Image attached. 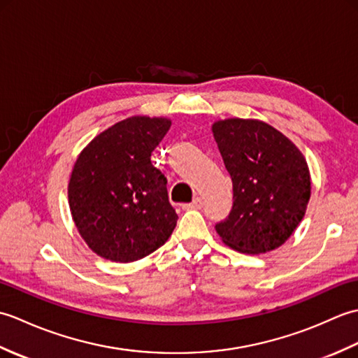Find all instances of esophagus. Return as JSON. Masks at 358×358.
<instances>
[{
    "mask_svg": "<svg viewBox=\"0 0 358 358\" xmlns=\"http://www.w3.org/2000/svg\"><path fill=\"white\" fill-rule=\"evenodd\" d=\"M201 208H203V200L200 196H196V199H194L191 203H187L183 206V209H201Z\"/></svg>",
    "mask_w": 358,
    "mask_h": 358,
    "instance_id": "1",
    "label": "esophagus"
}]
</instances>
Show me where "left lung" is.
Here are the masks:
<instances>
[{"label":"left lung","mask_w":358,"mask_h":358,"mask_svg":"<svg viewBox=\"0 0 358 358\" xmlns=\"http://www.w3.org/2000/svg\"><path fill=\"white\" fill-rule=\"evenodd\" d=\"M232 178L234 203L220 237L245 254L283 245L305 217L310 177L301 152L277 129L255 120L231 118L212 126Z\"/></svg>","instance_id":"left-lung-1"}]
</instances>
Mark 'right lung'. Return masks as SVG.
<instances>
[{
  "instance_id": "obj_1",
  "label": "right lung",
  "mask_w": 358,
  "mask_h": 358,
  "mask_svg": "<svg viewBox=\"0 0 358 358\" xmlns=\"http://www.w3.org/2000/svg\"><path fill=\"white\" fill-rule=\"evenodd\" d=\"M171 127L166 118L132 117L90 141L73 166L69 204L89 248L110 262H135L163 246L178 215L167 178L150 154Z\"/></svg>"
}]
</instances>
